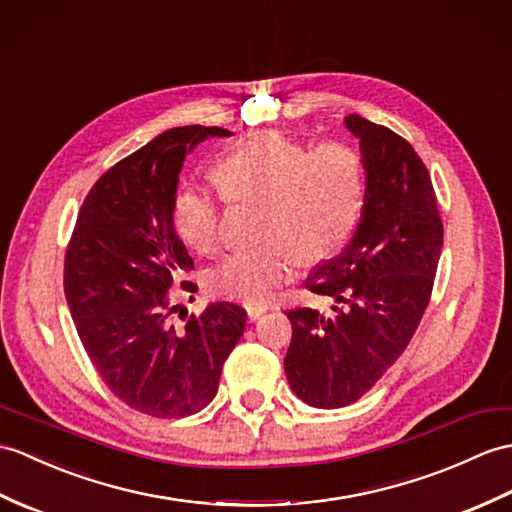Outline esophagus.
I'll use <instances>...</instances> for the list:
<instances>
[{
  "mask_svg": "<svg viewBox=\"0 0 512 512\" xmlns=\"http://www.w3.org/2000/svg\"><path fill=\"white\" fill-rule=\"evenodd\" d=\"M266 310H268L266 305H248L246 307V314H248V318H251V320H257L259 316L266 314Z\"/></svg>",
  "mask_w": 512,
  "mask_h": 512,
  "instance_id": "34e87169",
  "label": "esophagus"
}]
</instances>
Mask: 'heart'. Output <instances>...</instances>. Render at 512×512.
Listing matches in <instances>:
<instances>
[{
    "label": "heart",
    "mask_w": 512,
    "mask_h": 512,
    "mask_svg": "<svg viewBox=\"0 0 512 512\" xmlns=\"http://www.w3.org/2000/svg\"><path fill=\"white\" fill-rule=\"evenodd\" d=\"M211 178L224 200H261L266 240L237 248L209 272L213 292L248 305L270 301L296 257L310 264L334 255L353 229L364 189L353 148L329 141L305 150L281 133L244 139L213 165ZM220 220V200L209 189L189 185L176 194L174 231L192 251H216Z\"/></svg>",
    "instance_id": "b5f03b06"
}]
</instances>
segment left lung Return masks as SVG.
Returning <instances> with one entry per match:
<instances>
[{"mask_svg":"<svg viewBox=\"0 0 512 512\" xmlns=\"http://www.w3.org/2000/svg\"><path fill=\"white\" fill-rule=\"evenodd\" d=\"M366 172L360 222L344 251L305 288L329 310L285 312L292 342L285 377L314 408H344L371 390L406 351L432 299L443 222L425 163L406 139L349 115Z\"/></svg>","mask_w":512,"mask_h":512,"instance_id":"1","label":"left lung"}]
</instances>
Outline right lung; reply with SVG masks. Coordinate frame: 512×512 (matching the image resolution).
Masks as SVG:
<instances>
[{"label":"right lung","mask_w":512,"mask_h":512,"mask_svg":"<svg viewBox=\"0 0 512 512\" xmlns=\"http://www.w3.org/2000/svg\"><path fill=\"white\" fill-rule=\"evenodd\" d=\"M218 126H178L104 172L78 211L65 251V296L82 347L113 395L141 414L181 419L216 397L222 366L246 327V312L213 303L172 314V288L196 285L172 224L187 150Z\"/></svg>","instance_id":"obj_1"}]
</instances>
